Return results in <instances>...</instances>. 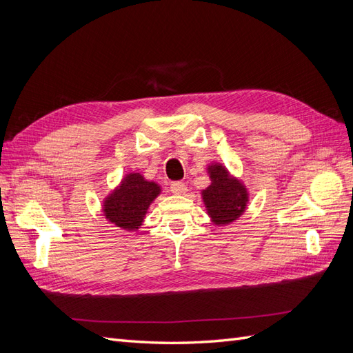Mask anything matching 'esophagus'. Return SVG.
Instances as JSON below:
<instances>
[{"instance_id":"obj_1","label":"esophagus","mask_w":353,"mask_h":353,"mask_svg":"<svg viewBox=\"0 0 353 353\" xmlns=\"http://www.w3.org/2000/svg\"><path fill=\"white\" fill-rule=\"evenodd\" d=\"M185 190H187L185 184L181 183V181H175V183L170 184V191H172L174 194H183L185 193Z\"/></svg>"}]
</instances>
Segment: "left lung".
Returning <instances> with one entry per match:
<instances>
[{"label":"left lung","mask_w":353,"mask_h":353,"mask_svg":"<svg viewBox=\"0 0 353 353\" xmlns=\"http://www.w3.org/2000/svg\"><path fill=\"white\" fill-rule=\"evenodd\" d=\"M212 184L203 190V201L208 208V213L218 225H225L236 221L245 209L248 191L232 179L227 169L222 165H212L209 168Z\"/></svg>","instance_id":"left-lung-1"}]
</instances>
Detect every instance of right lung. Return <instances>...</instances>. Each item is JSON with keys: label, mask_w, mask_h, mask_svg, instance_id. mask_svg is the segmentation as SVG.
<instances>
[{"label": "right lung", "mask_w": 353, "mask_h": 353, "mask_svg": "<svg viewBox=\"0 0 353 353\" xmlns=\"http://www.w3.org/2000/svg\"><path fill=\"white\" fill-rule=\"evenodd\" d=\"M160 187L145 181L140 174H130L119 188L104 201V215L116 227L123 230H138L143 223L150 203L159 196Z\"/></svg>", "instance_id": "1"}]
</instances>
